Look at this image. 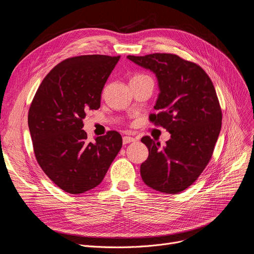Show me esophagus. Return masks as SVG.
I'll return each mask as SVG.
<instances>
[{
  "label": "esophagus",
  "instance_id": "esophagus-1",
  "mask_svg": "<svg viewBox=\"0 0 254 254\" xmlns=\"http://www.w3.org/2000/svg\"><path fill=\"white\" fill-rule=\"evenodd\" d=\"M135 141H137V138L130 137V136H125V137L123 138V142H124V144H128V143L135 142Z\"/></svg>",
  "mask_w": 254,
  "mask_h": 254
}]
</instances>
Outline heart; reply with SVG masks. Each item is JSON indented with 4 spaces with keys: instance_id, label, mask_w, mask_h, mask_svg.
I'll use <instances>...</instances> for the list:
<instances>
[{
    "instance_id": "b5f03b06",
    "label": "heart",
    "mask_w": 254,
    "mask_h": 254,
    "mask_svg": "<svg viewBox=\"0 0 254 254\" xmlns=\"http://www.w3.org/2000/svg\"><path fill=\"white\" fill-rule=\"evenodd\" d=\"M146 79H151V78L145 74H136L131 77L130 81H142V80H146Z\"/></svg>"
}]
</instances>
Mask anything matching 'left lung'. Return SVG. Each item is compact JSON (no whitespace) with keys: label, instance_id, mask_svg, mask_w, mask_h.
I'll list each match as a JSON object with an SVG mask.
<instances>
[{"label":"left lung","instance_id":"left-lung-1","mask_svg":"<svg viewBox=\"0 0 254 254\" xmlns=\"http://www.w3.org/2000/svg\"><path fill=\"white\" fill-rule=\"evenodd\" d=\"M152 71L161 92L150 114L154 126L166 128L171 139L165 146L145 136L149 150L141 165V177L154 190L176 194L202 174L218 139L222 113L216 90L207 73L195 63L172 53L127 56Z\"/></svg>","mask_w":254,"mask_h":254}]
</instances>
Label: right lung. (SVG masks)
Returning a JSON list of instances; mask_svg holds the SVG:
<instances>
[{
  "instance_id": "obj_1",
  "label": "right lung",
  "mask_w": 254,
  "mask_h": 254,
  "mask_svg": "<svg viewBox=\"0 0 254 254\" xmlns=\"http://www.w3.org/2000/svg\"><path fill=\"white\" fill-rule=\"evenodd\" d=\"M120 56H80L57 64L43 79L30 106L28 124L39 166L72 194L95 189L123 145L115 130L87 140L86 111L101 106L103 87Z\"/></svg>"
}]
</instances>
